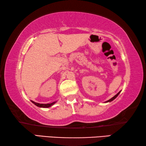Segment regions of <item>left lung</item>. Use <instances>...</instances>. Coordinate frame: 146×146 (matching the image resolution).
Instances as JSON below:
<instances>
[{
	"label": "left lung",
	"mask_w": 146,
	"mask_h": 146,
	"mask_svg": "<svg viewBox=\"0 0 146 146\" xmlns=\"http://www.w3.org/2000/svg\"><path fill=\"white\" fill-rule=\"evenodd\" d=\"M120 93V91H119V92H118L117 94V95H115L114 96V97H112L111 98V99H110V100H108V101H106V102H111V101H113V100H114V99H115V98H117V97H118V95H119V93Z\"/></svg>",
	"instance_id": "8db88e82"
}]
</instances>
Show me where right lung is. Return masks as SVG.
Listing matches in <instances>:
<instances>
[{
  "label": "right lung",
  "mask_w": 146,
  "mask_h": 146,
  "mask_svg": "<svg viewBox=\"0 0 146 146\" xmlns=\"http://www.w3.org/2000/svg\"><path fill=\"white\" fill-rule=\"evenodd\" d=\"M31 101L32 103H33L35 105L38 106L39 108H48L51 107V106H52L53 104H55L56 102V101L55 102H53L52 103H49V104H39V103H36V102H35L34 101Z\"/></svg>",
  "instance_id": "obj_1"
}]
</instances>
